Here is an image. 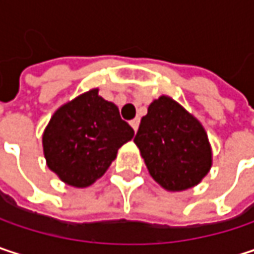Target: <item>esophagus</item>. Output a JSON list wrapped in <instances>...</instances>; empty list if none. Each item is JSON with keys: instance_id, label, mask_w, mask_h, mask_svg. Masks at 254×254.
<instances>
[{"instance_id": "obj_1", "label": "esophagus", "mask_w": 254, "mask_h": 254, "mask_svg": "<svg viewBox=\"0 0 254 254\" xmlns=\"http://www.w3.org/2000/svg\"><path fill=\"white\" fill-rule=\"evenodd\" d=\"M130 127H132V129L136 132V130H138V127H139V121H138V119H133V121H130Z\"/></svg>"}]
</instances>
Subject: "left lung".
<instances>
[{
  "instance_id": "1",
  "label": "left lung",
  "mask_w": 254,
  "mask_h": 254,
  "mask_svg": "<svg viewBox=\"0 0 254 254\" xmlns=\"http://www.w3.org/2000/svg\"><path fill=\"white\" fill-rule=\"evenodd\" d=\"M133 142L151 178L168 191L195 187L212 168V147L203 125L168 95L148 106Z\"/></svg>"
}]
</instances>
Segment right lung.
I'll return each instance as SVG.
<instances>
[{"label": "right lung", "mask_w": 254, "mask_h": 254, "mask_svg": "<svg viewBox=\"0 0 254 254\" xmlns=\"http://www.w3.org/2000/svg\"><path fill=\"white\" fill-rule=\"evenodd\" d=\"M133 129L119 109L89 89L59 107L42 133L47 166L64 184L85 188L103 177Z\"/></svg>", "instance_id": "1"}]
</instances>
